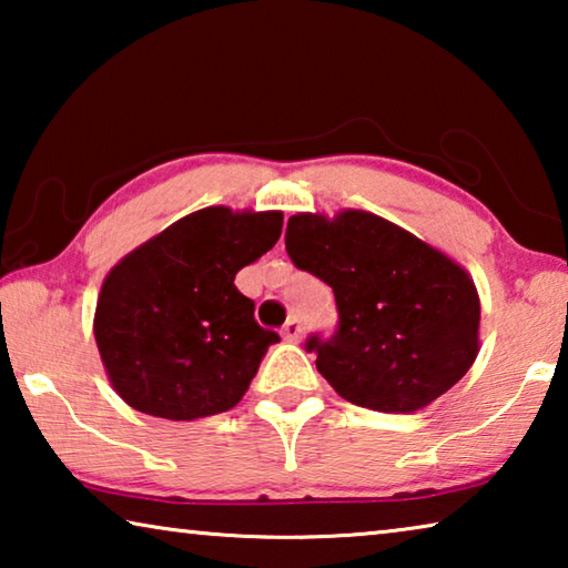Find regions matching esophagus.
I'll return each instance as SVG.
<instances>
[{"mask_svg": "<svg viewBox=\"0 0 568 568\" xmlns=\"http://www.w3.org/2000/svg\"><path fill=\"white\" fill-rule=\"evenodd\" d=\"M301 335H303V323L297 318H291L283 325V341L297 343V341H301Z\"/></svg>", "mask_w": 568, "mask_h": 568, "instance_id": "esophagus-1", "label": "esophagus"}]
</instances>
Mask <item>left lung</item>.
Here are the masks:
<instances>
[{"label": "left lung", "mask_w": 568, "mask_h": 568, "mask_svg": "<svg viewBox=\"0 0 568 568\" xmlns=\"http://www.w3.org/2000/svg\"><path fill=\"white\" fill-rule=\"evenodd\" d=\"M295 267L333 287L338 328L313 333L321 376L341 398L381 413L426 408L478 355L480 303L458 263L363 210L287 220Z\"/></svg>", "instance_id": "1"}]
</instances>
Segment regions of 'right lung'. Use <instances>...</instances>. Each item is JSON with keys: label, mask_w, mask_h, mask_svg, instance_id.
Masks as SVG:
<instances>
[{"label": "right lung", "mask_w": 568, "mask_h": 568, "mask_svg": "<svg viewBox=\"0 0 568 568\" xmlns=\"http://www.w3.org/2000/svg\"><path fill=\"white\" fill-rule=\"evenodd\" d=\"M283 213L205 207L132 250L104 277L94 341L112 388L134 410L195 420L245 396L281 341L235 287L240 267L281 237Z\"/></svg>", "instance_id": "add662e5"}]
</instances>
